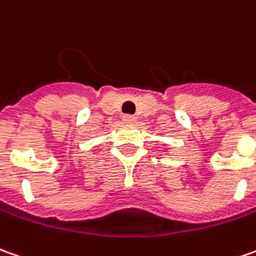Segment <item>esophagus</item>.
Masks as SVG:
<instances>
[{
    "label": "esophagus",
    "instance_id": "obj_1",
    "mask_svg": "<svg viewBox=\"0 0 256 256\" xmlns=\"http://www.w3.org/2000/svg\"><path fill=\"white\" fill-rule=\"evenodd\" d=\"M122 121L126 124H134L136 121V116H122Z\"/></svg>",
    "mask_w": 256,
    "mask_h": 256
}]
</instances>
